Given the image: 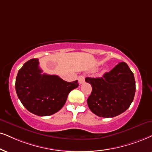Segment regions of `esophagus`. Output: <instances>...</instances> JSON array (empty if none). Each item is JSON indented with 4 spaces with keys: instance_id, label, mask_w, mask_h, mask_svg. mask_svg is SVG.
Here are the masks:
<instances>
[{
    "instance_id": "1",
    "label": "esophagus",
    "mask_w": 152,
    "mask_h": 152,
    "mask_svg": "<svg viewBox=\"0 0 152 152\" xmlns=\"http://www.w3.org/2000/svg\"><path fill=\"white\" fill-rule=\"evenodd\" d=\"M78 81H79L80 84H82L84 82V76H78Z\"/></svg>"
}]
</instances>
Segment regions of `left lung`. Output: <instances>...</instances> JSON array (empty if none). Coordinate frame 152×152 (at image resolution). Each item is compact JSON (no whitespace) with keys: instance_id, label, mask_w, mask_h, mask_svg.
<instances>
[{"instance_id":"8db88e82","label":"left lung","mask_w":152,"mask_h":152,"mask_svg":"<svg viewBox=\"0 0 152 152\" xmlns=\"http://www.w3.org/2000/svg\"><path fill=\"white\" fill-rule=\"evenodd\" d=\"M92 86L87 99L91 111L99 117L112 118L129 108L135 93L133 73L126 62H120L102 77L86 78Z\"/></svg>"}]
</instances>
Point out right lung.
<instances>
[{
    "label": "right lung",
    "mask_w": 152,
    "mask_h": 152,
    "mask_svg": "<svg viewBox=\"0 0 152 152\" xmlns=\"http://www.w3.org/2000/svg\"><path fill=\"white\" fill-rule=\"evenodd\" d=\"M38 59H31L19 70L15 81L17 95L25 108L40 116H50L62 108L78 80L67 82L56 75L42 74Z\"/></svg>",
    "instance_id": "right-lung-1"
}]
</instances>
